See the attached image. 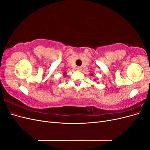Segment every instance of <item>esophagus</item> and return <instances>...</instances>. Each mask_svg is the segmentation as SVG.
Here are the masks:
<instances>
[{
    "mask_svg": "<svg viewBox=\"0 0 150 150\" xmlns=\"http://www.w3.org/2000/svg\"><path fill=\"white\" fill-rule=\"evenodd\" d=\"M81 69V68L80 67H77V70H78V71H80Z\"/></svg>",
    "mask_w": 150,
    "mask_h": 150,
    "instance_id": "obj_1",
    "label": "esophagus"
}]
</instances>
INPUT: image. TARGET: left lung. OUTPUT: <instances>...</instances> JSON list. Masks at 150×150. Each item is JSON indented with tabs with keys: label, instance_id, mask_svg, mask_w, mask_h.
<instances>
[{
	"label": "left lung",
	"instance_id": "8db88e82",
	"mask_svg": "<svg viewBox=\"0 0 150 150\" xmlns=\"http://www.w3.org/2000/svg\"><path fill=\"white\" fill-rule=\"evenodd\" d=\"M91 76H93V74H91Z\"/></svg>",
	"mask_w": 150,
	"mask_h": 150
}]
</instances>
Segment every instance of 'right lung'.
Wrapping results in <instances>:
<instances>
[{
  "label": "right lung",
  "mask_w": 150,
  "mask_h": 150,
  "mask_svg": "<svg viewBox=\"0 0 150 150\" xmlns=\"http://www.w3.org/2000/svg\"><path fill=\"white\" fill-rule=\"evenodd\" d=\"M64 74V75H65V74Z\"/></svg>",
  "instance_id": "right-lung-1"
}]
</instances>
